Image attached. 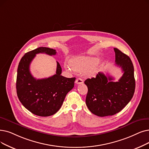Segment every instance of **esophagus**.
<instances>
[{"label":"esophagus","mask_w":149,"mask_h":149,"mask_svg":"<svg viewBox=\"0 0 149 149\" xmlns=\"http://www.w3.org/2000/svg\"><path fill=\"white\" fill-rule=\"evenodd\" d=\"M75 83L77 84H81L83 83V80L81 78H77L75 80Z\"/></svg>","instance_id":"1"}]
</instances>
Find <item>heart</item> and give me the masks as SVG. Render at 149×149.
<instances>
[{"mask_svg":"<svg viewBox=\"0 0 149 149\" xmlns=\"http://www.w3.org/2000/svg\"><path fill=\"white\" fill-rule=\"evenodd\" d=\"M98 63L96 58L89 56H78L70 61V66L66 64L65 68L68 70H72L76 72H82L94 67Z\"/></svg>","mask_w":149,"mask_h":149,"instance_id":"b5f03b06","label":"heart"}]
</instances>
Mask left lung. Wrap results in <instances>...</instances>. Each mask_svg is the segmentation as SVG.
Instances as JSON below:
<instances>
[{
    "mask_svg": "<svg viewBox=\"0 0 149 149\" xmlns=\"http://www.w3.org/2000/svg\"><path fill=\"white\" fill-rule=\"evenodd\" d=\"M115 62L123 72L118 81H113L111 76L99 72L95 77L88 79L86 104L94 114L104 117L120 112L132 99L135 89L134 68L130 57L117 48Z\"/></svg>",
    "mask_w": 149,
    "mask_h": 149,
    "instance_id": "1",
    "label": "left lung"
}]
</instances>
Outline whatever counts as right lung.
I'll use <instances>...</instances> for the list:
<instances>
[{"label":"right lung","mask_w":149,"mask_h":149,"mask_svg":"<svg viewBox=\"0 0 149 149\" xmlns=\"http://www.w3.org/2000/svg\"><path fill=\"white\" fill-rule=\"evenodd\" d=\"M55 55V50L39 47L25 54L19 63L16 79L17 95L22 105L31 113L46 117L60 109L66 94L74 86L75 77L62 75L61 68L57 63L56 74L49 78L36 79L31 75L30 65L36 54Z\"/></svg>","instance_id":"add662e5"}]
</instances>
